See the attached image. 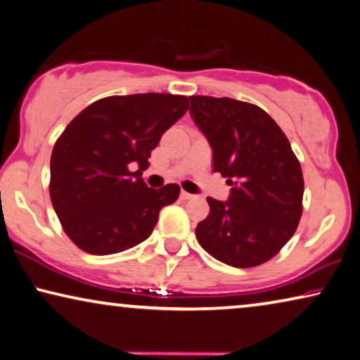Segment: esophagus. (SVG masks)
Returning <instances> with one entry per match:
<instances>
[{
	"label": "esophagus",
	"instance_id": "1",
	"mask_svg": "<svg viewBox=\"0 0 360 360\" xmlns=\"http://www.w3.org/2000/svg\"><path fill=\"white\" fill-rule=\"evenodd\" d=\"M181 198H182V200H191V198H194V195L189 194V192L182 191V192H181Z\"/></svg>",
	"mask_w": 360,
	"mask_h": 360
}]
</instances>
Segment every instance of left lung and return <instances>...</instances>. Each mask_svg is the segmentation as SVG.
Wrapping results in <instances>:
<instances>
[{"label": "left lung", "instance_id": "1", "mask_svg": "<svg viewBox=\"0 0 360 360\" xmlns=\"http://www.w3.org/2000/svg\"><path fill=\"white\" fill-rule=\"evenodd\" d=\"M191 116L213 150V171L234 186L228 202L207 197L198 244L236 268L265 264L296 233L302 214L300 163L281 127L260 106L192 95Z\"/></svg>", "mask_w": 360, "mask_h": 360}]
</instances>
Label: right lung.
<instances>
[{
	"mask_svg": "<svg viewBox=\"0 0 360 360\" xmlns=\"http://www.w3.org/2000/svg\"><path fill=\"white\" fill-rule=\"evenodd\" d=\"M187 110L184 95H112L66 126L53 147L50 197L63 231L80 250L110 255L141 244L160 210L178 200V184L152 189L141 176L160 139Z\"/></svg>",
	"mask_w": 360,
	"mask_h": 360,
	"instance_id": "obj_1",
	"label": "right lung"
}]
</instances>
